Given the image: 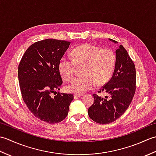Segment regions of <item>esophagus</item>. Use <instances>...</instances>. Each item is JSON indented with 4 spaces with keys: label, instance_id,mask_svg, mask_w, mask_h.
<instances>
[{
    "label": "esophagus",
    "instance_id": "1",
    "mask_svg": "<svg viewBox=\"0 0 156 156\" xmlns=\"http://www.w3.org/2000/svg\"><path fill=\"white\" fill-rule=\"evenodd\" d=\"M84 94H74V97H83Z\"/></svg>",
    "mask_w": 156,
    "mask_h": 156
}]
</instances>
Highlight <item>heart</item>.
I'll use <instances>...</instances> for the list:
<instances>
[{
	"mask_svg": "<svg viewBox=\"0 0 156 156\" xmlns=\"http://www.w3.org/2000/svg\"><path fill=\"white\" fill-rule=\"evenodd\" d=\"M71 55L72 59L64 57L59 62L58 68L62 78L72 80L76 75V66H84V76L76 78L66 87L68 92L83 93L95 85L100 87L107 83L113 73L116 56L111 49L84 44L73 49Z\"/></svg>",
	"mask_w": 156,
	"mask_h": 156,
	"instance_id": "1",
	"label": "heart"
}]
</instances>
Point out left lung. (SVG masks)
<instances>
[{
  "label": "left lung",
  "instance_id": "obj_1",
  "mask_svg": "<svg viewBox=\"0 0 156 156\" xmlns=\"http://www.w3.org/2000/svg\"><path fill=\"white\" fill-rule=\"evenodd\" d=\"M117 43L113 39H110ZM116 64L113 75L98 93L94 94V103L88 108V115L99 124H108L117 120L131 104L136 90V70L135 64L122 45L116 50Z\"/></svg>",
  "mask_w": 156,
  "mask_h": 156
}]
</instances>
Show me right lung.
Segmentation results:
<instances>
[{"mask_svg":"<svg viewBox=\"0 0 156 156\" xmlns=\"http://www.w3.org/2000/svg\"><path fill=\"white\" fill-rule=\"evenodd\" d=\"M69 41L47 39L29 46L19 63L18 77L23 101L35 117L48 123H57L67 117L74 99L72 94L58 92L62 79L58 64Z\"/></svg>","mask_w":156,"mask_h":156,"instance_id":"obj_1","label":"right lung"}]
</instances>
